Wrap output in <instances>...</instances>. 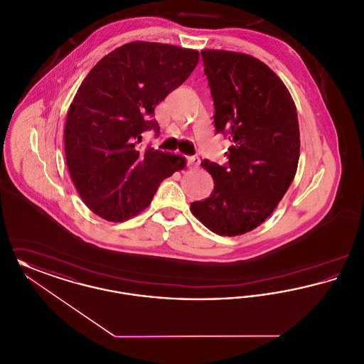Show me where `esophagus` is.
Listing matches in <instances>:
<instances>
[{
    "label": "esophagus",
    "mask_w": 364,
    "mask_h": 364,
    "mask_svg": "<svg viewBox=\"0 0 364 364\" xmlns=\"http://www.w3.org/2000/svg\"><path fill=\"white\" fill-rule=\"evenodd\" d=\"M186 161H187L188 168H196L199 165V158L198 156H186Z\"/></svg>",
    "instance_id": "34e87169"
}]
</instances>
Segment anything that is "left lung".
Instances as JSON below:
<instances>
[{
  "label": "left lung",
  "mask_w": 364,
  "mask_h": 364,
  "mask_svg": "<svg viewBox=\"0 0 364 364\" xmlns=\"http://www.w3.org/2000/svg\"><path fill=\"white\" fill-rule=\"evenodd\" d=\"M214 102L217 134L229 139L228 162L202 166L214 180L192 214L220 236H237L260 225L294 180L300 156L297 112L288 88L255 57L202 50Z\"/></svg>",
  "instance_id": "obj_1"
}]
</instances>
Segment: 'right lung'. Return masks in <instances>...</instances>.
<instances>
[{"label":"right lung","mask_w":364,"mask_h":364,"mask_svg":"<svg viewBox=\"0 0 364 364\" xmlns=\"http://www.w3.org/2000/svg\"><path fill=\"white\" fill-rule=\"evenodd\" d=\"M199 52L156 42L125 43L90 70L67 114L65 158L82 200L106 221L147 208L184 159L140 146L159 134L154 109L195 70Z\"/></svg>","instance_id":"1"}]
</instances>
